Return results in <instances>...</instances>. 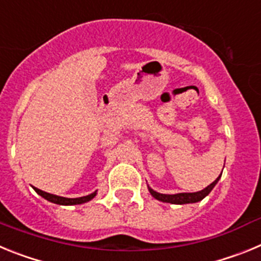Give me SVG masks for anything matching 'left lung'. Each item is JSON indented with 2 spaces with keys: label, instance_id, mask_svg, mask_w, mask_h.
<instances>
[{
  "label": "left lung",
  "instance_id": "1",
  "mask_svg": "<svg viewBox=\"0 0 261 261\" xmlns=\"http://www.w3.org/2000/svg\"><path fill=\"white\" fill-rule=\"evenodd\" d=\"M222 175V172H221ZM221 175L217 177L216 180L213 181L212 184H209L206 188H204L202 191H199V192H193V193H176V195H163V193H159L155 192L154 190L149 188V192L151 193L154 199L159 200V201L162 202H171V204H191V202H197V201H201L204 199L205 196H208L211 193V191L213 190L214 186L218 183L220 180Z\"/></svg>",
  "mask_w": 261,
  "mask_h": 261
}]
</instances>
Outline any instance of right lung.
I'll return each instance as SVG.
<instances>
[{"label":"right lung","instance_id":"add662e5","mask_svg":"<svg viewBox=\"0 0 261 261\" xmlns=\"http://www.w3.org/2000/svg\"><path fill=\"white\" fill-rule=\"evenodd\" d=\"M36 192L41 196V197H44L45 200L48 201L53 202V204H59V205H78V204H84V202L90 201L91 199H94L96 195V192L90 193V195L84 196V197H77V199H68V197H61V196H56L52 195V193H47L44 191L39 190V188H35Z\"/></svg>","mask_w":261,"mask_h":261}]
</instances>
